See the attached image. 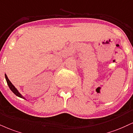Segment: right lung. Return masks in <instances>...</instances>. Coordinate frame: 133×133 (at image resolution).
Masks as SVG:
<instances>
[{
    "label": "right lung",
    "instance_id": "add662e5",
    "mask_svg": "<svg viewBox=\"0 0 133 133\" xmlns=\"http://www.w3.org/2000/svg\"><path fill=\"white\" fill-rule=\"evenodd\" d=\"M5 79H6V81H7V83L8 85H9V88H10V90L12 91V92L14 93V94H15V95H17V97H20V98L25 99V97H24L22 95V94H21L20 93L18 92V90H17V89H16L15 86H14V85H13V84H12V82H11L10 81H9V79H8V77L7 76V75H6L5 74ZM25 100H26V99H25Z\"/></svg>",
    "mask_w": 133,
    "mask_h": 133
}]
</instances>
